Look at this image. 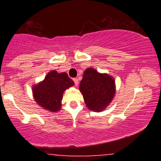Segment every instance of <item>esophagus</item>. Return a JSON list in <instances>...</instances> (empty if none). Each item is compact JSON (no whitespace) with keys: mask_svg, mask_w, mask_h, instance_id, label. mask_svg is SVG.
Masks as SVG:
<instances>
[{"mask_svg":"<svg viewBox=\"0 0 161 161\" xmlns=\"http://www.w3.org/2000/svg\"><path fill=\"white\" fill-rule=\"evenodd\" d=\"M73 81H74L75 86H78V85H79V80H78V79H73Z\"/></svg>","mask_w":161,"mask_h":161,"instance_id":"esophagus-1","label":"esophagus"}]
</instances>
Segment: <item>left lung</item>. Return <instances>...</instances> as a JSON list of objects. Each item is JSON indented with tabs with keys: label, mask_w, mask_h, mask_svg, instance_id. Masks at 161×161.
<instances>
[{
	"label": "left lung",
	"mask_w": 161,
	"mask_h": 161,
	"mask_svg": "<svg viewBox=\"0 0 161 161\" xmlns=\"http://www.w3.org/2000/svg\"><path fill=\"white\" fill-rule=\"evenodd\" d=\"M87 108L101 112L111 103L116 93L115 80L108 73H98L93 68H87L79 85Z\"/></svg>",
	"instance_id": "obj_1"
}]
</instances>
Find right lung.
Masks as SVG:
<instances>
[{"label": "right lung", "instance_id": "right-lung-1", "mask_svg": "<svg viewBox=\"0 0 161 161\" xmlns=\"http://www.w3.org/2000/svg\"><path fill=\"white\" fill-rule=\"evenodd\" d=\"M74 84L66 73L52 70L44 80L33 85V97L41 108L51 113L58 112L61 109L64 92Z\"/></svg>", "mask_w": 161, "mask_h": 161}]
</instances>
